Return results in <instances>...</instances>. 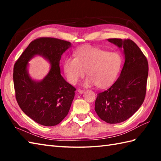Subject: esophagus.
Listing matches in <instances>:
<instances>
[{"mask_svg":"<svg viewBox=\"0 0 161 161\" xmlns=\"http://www.w3.org/2000/svg\"><path fill=\"white\" fill-rule=\"evenodd\" d=\"M77 92H78L79 93L82 94L83 93H84V90H81V89H78V90H77Z\"/></svg>","mask_w":161,"mask_h":161,"instance_id":"1","label":"esophagus"}]
</instances>
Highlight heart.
Masks as SVG:
<instances>
[{
	"label": "heart",
	"instance_id": "b5f03b06",
	"mask_svg": "<svg viewBox=\"0 0 161 161\" xmlns=\"http://www.w3.org/2000/svg\"><path fill=\"white\" fill-rule=\"evenodd\" d=\"M122 65V57L117 52H108L98 47L85 46L77 50L76 57H67L64 70L69 82L76 84L84 75H89L83 83L84 86L96 85L107 88L117 79Z\"/></svg>",
	"mask_w": 161,
	"mask_h": 161
}]
</instances>
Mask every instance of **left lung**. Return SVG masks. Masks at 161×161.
Returning <instances> with one entry per match:
<instances>
[{"label":"left lung","mask_w":161,"mask_h":161,"mask_svg":"<svg viewBox=\"0 0 161 161\" xmlns=\"http://www.w3.org/2000/svg\"><path fill=\"white\" fill-rule=\"evenodd\" d=\"M108 41L123 48L125 61L115 83L97 94L95 111L102 120L116 124L131 117L142 104L149 66L146 57L132 40L108 39Z\"/></svg>","instance_id":"8db88e82"}]
</instances>
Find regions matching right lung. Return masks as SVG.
<instances>
[{"label":"right lung","mask_w":161,"mask_h":161,"mask_svg":"<svg viewBox=\"0 0 161 161\" xmlns=\"http://www.w3.org/2000/svg\"><path fill=\"white\" fill-rule=\"evenodd\" d=\"M71 47L69 42L41 37L29 44L14 66L13 80L16 99L25 114L39 124L53 126L68 115L76 88L61 75V55ZM35 55L42 56L51 65L42 80H33L27 71L28 61Z\"/></svg>","instance_id":"add662e5"}]
</instances>
